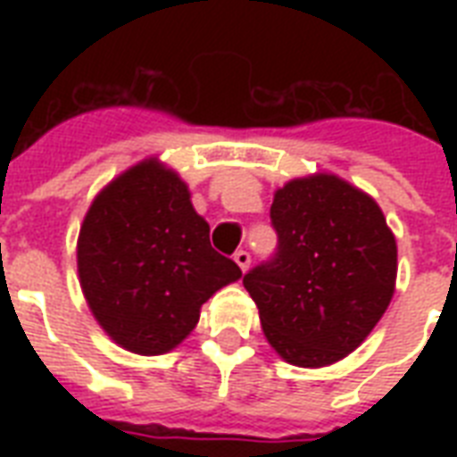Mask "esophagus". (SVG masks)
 Here are the masks:
<instances>
[{
    "mask_svg": "<svg viewBox=\"0 0 457 457\" xmlns=\"http://www.w3.org/2000/svg\"><path fill=\"white\" fill-rule=\"evenodd\" d=\"M235 263L242 268V272L249 270V265H251V256H249V251H237L235 253Z\"/></svg>",
    "mask_w": 457,
    "mask_h": 457,
    "instance_id": "34e87169",
    "label": "esophagus"
}]
</instances>
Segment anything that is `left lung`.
Masks as SVG:
<instances>
[{"label": "left lung", "instance_id": "8db88e82", "mask_svg": "<svg viewBox=\"0 0 457 457\" xmlns=\"http://www.w3.org/2000/svg\"><path fill=\"white\" fill-rule=\"evenodd\" d=\"M275 261L244 275L275 353L327 368L353 353L396 292V237L368 192L332 172L289 179L272 196Z\"/></svg>", "mask_w": 457, "mask_h": 457}]
</instances>
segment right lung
<instances>
[{"label": "right lung", "mask_w": 457, "mask_h": 457, "mask_svg": "<svg viewBox=\"0 0 457 457\" xmlns=\"http://www.w3.org/2000/svg\"><path fill=\"white\" fill-rule=\"evenodd\" d=\"M208 229L185 179L158 156L96 194L78 235V278L111 341L137 355L170 353L192 334L201 305L242 278L213 251Z\"/></svg>", "instance_id": "add662e5"}]
</instances>
